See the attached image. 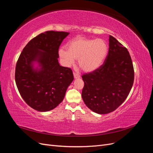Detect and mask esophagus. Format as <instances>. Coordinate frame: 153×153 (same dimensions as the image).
<instances>
[{"label": "esophagus", "mask_w": 153, "mask_h": 153, "mask_svg": "<svg viewBox=\"0 0 153 153\" xmlns=\"http://www.w3.org/2000/svg\"><path fill=\"white\" fill-rule=\"evenodd\" d=\"M73 76H74V78H75V79H76V78H79L80 77L79 74L76 73H73Z\"/></svg>", "instance_id": "esophagus-1"}]
</instances>
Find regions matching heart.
<instances>
[{"label":"heart","mask_w":153,"mask_h":153,"mask_svg":"<svg viewBox=\"0 0 153 153\" xmlns=\"http://www.w3.org/2000/svg\"><path fill=\"white\" fill-rule=\"evenodd\" d=\"M67 50H59V57L66 67H71L78 59L79 68L87 73L98 69L108 53V45L102 39L77 38L69 42Z\"/></svg>","instance_id":"obj_1"}]
</instances>
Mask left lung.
<instances>
[{
  "label": "left lung",
  "instance_id": "obj_1",
  "mask_svg": "<svg viewBox=\"0 0 153 153\" xmlns=\"http://www.w3.org/2000/svg\"><path fill=\"white\" fill-rule=\"evenodd\" d=\"M82 77V97L87 107L99 114L113 112L126 99L133 84L134 69L127 48L110 36L103 65Z\"/></svg>",
  "mask_w": 153,
  "mask_h": 153
}]
</instances>
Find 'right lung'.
Segmentation results:
<instances>
[{
  "instance_id": "1",
  "label": "right lung",
  "mask_w": 153,
  "mask_h": 153,
  "mask_svg": "<svg viewBox=\"0 0 153 153\" xmlns=\"http://www.w3.org/2000/svg\"><path fill=\"white\" fill-rule=\"evenodd\" d=\"M69 32L47 31L31 39L16 63L15 82L21 96L33 109L52 110L64 100L74 77L60 66L59 48Z\"/></svg>"
}]
</instances>
